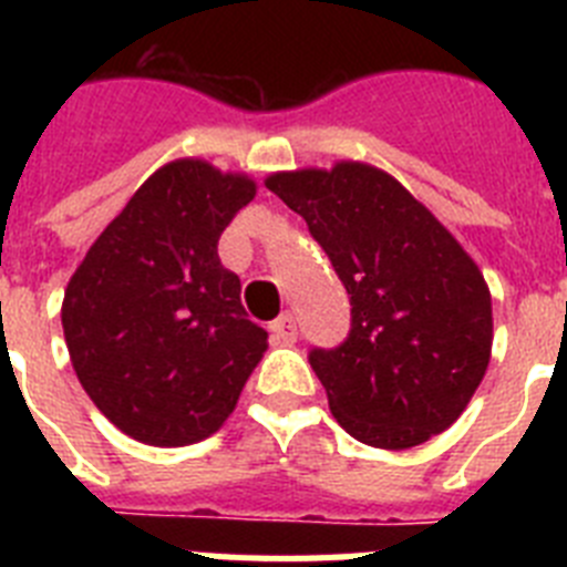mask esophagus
Returning a JSON list of instances; mask_svg holds the SVG:
<instances>
[{"mask_svg":"<svg viewBox=\"0 0 567 567\" xmlns=\"http://www.w3.org/2000/svg\"><path fill=\"white\" fill-rule=\"evenodd\" d=\"M269 334H272V343L278 346H292L298 340V320L292 312H284L280 318H275L269 323Z\"/></svg>","mask_w":567,"mask_h":567,"instance_id":"obj_1","label":"esophagus"}]
</instances>
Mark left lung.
Listing matches in <instances>:
<instances>
[{
  "instance_id": "8db88e82",
  "label": "left lung",
  "mask_w": 567,
  "mask_h": 567,
  "mask_svg": "<svg viewBox=\"0 0 567 567\" xmlns=\"http://www.w3.org/2000/svg\"><path fill=\"white\" fill-rule=\"evenodd\" d=\"M267 187L307 221L352 303L349 338L309 352L334 420L392 452L445 432L491 360V292L477 264L372 164L272 173Z\"/></svg>"
}]
</instances>
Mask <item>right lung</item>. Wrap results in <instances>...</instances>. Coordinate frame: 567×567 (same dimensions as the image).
Masks as SVG:
<instances>
[{
	"mask_svg": "<svg viewBox=\"0 0 567 567\" xmlns=\"http://www.w3.org/2000/svg\"><path fill=\"white\" fill-rule=\"evenodd\" d=\"M255 189L249 175L202 158L164 164L64 289L79 383L138 443L175 449L218 432L267 352V332L240 307L238 275L218 258V238Z\"/></svg>",
	"mask_w": 567,
	"mask_h": 567,
	"instance_id": "add662e5",
	"label": "right lung"
}]
</instances>
